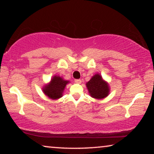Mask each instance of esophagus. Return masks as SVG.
Here are the masks:
<instances>
[{
  "label": "esophagus",
  "instance_id": "obj_1",
  "mask_svg": "<svg viewBox=\"0 0 154 154\" xmlns=\"http://www.w3.org/2000/svg\"><path fill=\"white\" fill-rule=\"evenodd\" d=\"M75 82L76 83H79V84H80V83H82V80H81V79H75Z\"/></svg>",
  "mask_w": 154,
  "mask_h": 154
}]
</instances>
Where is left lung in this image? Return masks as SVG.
I'll return each mask as SVG.
<instances>
[{
    "label": "left lung",
    "instance_id": "8db88e82",
    "mask_svg": "<svg viewBox=\"0 0 154 154\" xmlns=\"http://www.w3.org/2000/svg\"><path fill=\"white\" fill-rule=\"evenodd\" d=\"M85 85L91 97L98 100L107 97L110 93V86L108 82L104 80L99 73L94 75Z\"/></svg>",
    "mask_w": 154,
    "mask_h": 154
}]
</instances>
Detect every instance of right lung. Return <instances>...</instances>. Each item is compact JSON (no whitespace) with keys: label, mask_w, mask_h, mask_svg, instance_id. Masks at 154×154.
Here are the masks:
<instances>
[{"label":"right lung","mask_w":154,"mask_h":154,"mask_svg":"<svg viewBox=\"0 0 154 154\" xmlns=\"http://www.w3.org/2000/svg\"><path fill=\"white\" fill-rule=\"evenodd\" d=\"M69 83V81L64 79L62 77L54 75L50 82L43 86V92L51 100H58L63 96L65 87Z\"/></svg>","instance_id":"add662e5"}]
</instances>
